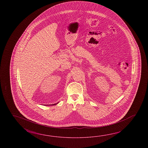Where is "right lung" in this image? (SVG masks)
I'll list each match as a JSON object with an SVG mask.
<instances>
[{
    "label": "right lung",
    "mask_w": 148,
    "mask_h": 148,
    "mask_svg": "<svg viewBox=\"0 0 148 148\" xmlns=\"http://www.w3.org/2000/svg\"><path fill=\"white\" fill-rule=\"evenodd\" d=\"M58 103H56V104H52V105H56V104H58Z\"/></svg>",
    "instance_id": "1"
}]
</instances>
